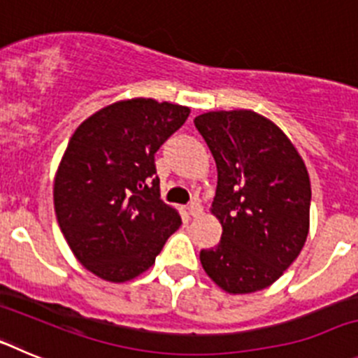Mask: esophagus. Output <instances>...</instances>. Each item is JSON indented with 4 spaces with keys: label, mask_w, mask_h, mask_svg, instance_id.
Masks as SVG:
<instances>
[{
    "label": "esophagus",
    "mask_w": 358,
    "mask_h": 358,
    "mask_svg": "<svg viewBox=\"0 0 358 358\" xmlns=\"http://www.w3.org/2000/svg\"><path fill=\"white\" fill-rule=\"evenodd\" d=\"M201 211H202V206H201V202H199L197 199L189 202V204H188V213L192 215V217H197V215H201Z\"/></svg>",
    "instance_id": "1"
}]
</instances>
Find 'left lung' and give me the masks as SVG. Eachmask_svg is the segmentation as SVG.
I'll return each mask as SVG.
<instances>
[{"instance_id": "obj_1", "label": "left lung", "mask_w": 358, "mask_h": 358, "mask_svg": "<svg viewBox=\"0 0 358 358\" xmlns=\"http://www.w3.org/2000/svg\"><path fill=\"white\" fill-rule=\"evenodd\" d=\"M194 123L217 163L211 213L222 224L218 245L201 251L202 267L229 294L273 285L308 235L305 163L283 131L255 110H211Z\"/></svg>"}]
</instances>
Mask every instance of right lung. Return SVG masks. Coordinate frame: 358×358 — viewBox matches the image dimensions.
<instances>
[{
    "label": "right lung",
    "mask_w": 358,
    "mask_h": 358,
    "mask_svg": "<svg viewBox=\"0 0 358 358\" xmlns=\"http://www.w3.org/2000/svg\"><path fill=\"white\" fill-rule=\"evenodd\" d=\"M188 115V107L132 98L100 109L71 136L53 185L57 222L98 278L140 276L181 226L161 201L154 154Z\"/></svg>",
    "instance_id": "add662e5"
}]
</instances>
